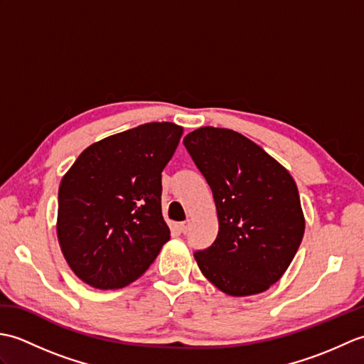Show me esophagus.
Listing matches in <instances>:
<instances>
[{"instance_id": "1", "label": "esophagus", "mask_w": 364, "mask_h": 364, "mask_svg": "<svg viewBox=\"0 0 364 364\" xmlns=\"http://www.w3.org/2000/svg\"><path fill=\"white\" fill-rule=\"evenodd\" d=\"M180 230H181V233H188V230H189V220L180 223Z\"/></svg>"}]
</instances>
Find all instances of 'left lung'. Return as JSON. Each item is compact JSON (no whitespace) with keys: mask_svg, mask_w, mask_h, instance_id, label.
<instances>
[{"mask_svg":"<svg viewBox=\"0 0 364 364\" xmlns=\"http://www.w3.org/2000/svg\"><path fill=\"white\" fill-rule=\"evenodd\" d=\"M213 191L215 241L194 253L202 274L228 296H253L280 280L305 231L288 170L233 129L203 127L183 141Z\"/></svg>","mask_w":364,"mask_h":364,"instance_id":"obj_1","label":"left lung"}]
</instances>
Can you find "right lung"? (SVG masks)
<instances>
[{
	"mask_svg": "<svg viewBox=\"0 0 364 364\" xmlns=\"http://www.w3.org/2000/svg\"><path fill=\"white\" fill-rule=\"evenodd\" d=\"M183 128L153 122L92 144L59 186L58 239L68 266L98 289L141 277L170 239L161 172Z\"/></svg>",
	"mask_w": 364,
	"mask_h": 364,
	"instance_id": "1",
	"label": "right lung"
}]
</instances>
